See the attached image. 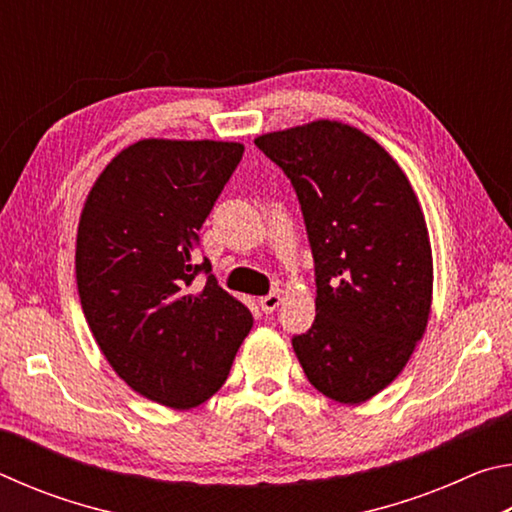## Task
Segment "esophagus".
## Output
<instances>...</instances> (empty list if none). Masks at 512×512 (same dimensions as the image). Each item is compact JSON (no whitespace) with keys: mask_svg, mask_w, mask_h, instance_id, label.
I'll return each instance as SVG.
<instances>
[{"mask_svg":"<svg viewBox=\"0 0 512 512\" xmlns=\"http://www.w3.org/2000/svg\"><path fill=\"white\" fill-rule=\"evenodd\" d=\"M280 302H282V293L273 291V293H268V296L259 298V307H262L264 314H273V311L280 307Z\"/></svg>","mask_w":512,"mask_h":512,"instance_id":"esophagus-1","label":"esophagus"}]
</instances>
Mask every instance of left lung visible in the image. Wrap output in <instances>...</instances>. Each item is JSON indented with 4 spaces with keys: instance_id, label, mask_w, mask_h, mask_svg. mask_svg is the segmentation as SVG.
I'll list each match as a JSON object with an SVG mask.
<instances>
[{
    "instance_id": "obj_1",
    "label": "left lung",
    "mask_w": 512,
    "mask_h": 512,
    "mask_svg": "<svg viewBox=\"0 0 512 512\" xmlns=\"http://www.w3.org/2000/svg\"><path fill=\"white\" fill-rule=\"evenodd\" d=\"M296 189L316 264V320L293 350L316 391L361 404L391 384L424 336L433 257L413 187L359 128L316 119L255 137Z\"/></svg>"
}]
</instances>
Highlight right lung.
<instances>
[{"label": "right lung", "instance_id": "obj_1", "mask_svg": "<svg viewBox=\"0 0 512 512\" xmlns=\"http://www.w3.org/2000/svg\"><path fill=\"white\" fill-rule=\"evenodd\" d=\"M241 155L239 142L140 140L99 173L79 219L76 284L94 341L135 393L169 409L210 400L253 327L194 259Z\"/></svg>", "mask_w": 512, "mask_h": 512}]
</instances>
